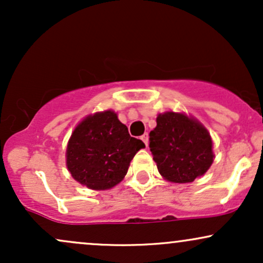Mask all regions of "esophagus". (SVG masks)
<instances>
[{"label":"esophagus","mask_w":263,"mask_h":263,"mask_svg":"<svg viewBox=\"0 0 263 263\" xmlns=\"http://www.w3.org/2000/svg\"><path fill=\"white\" fill-rule=\"evenodd\" d=\"M141 140L144 142V144H146V147L148 146V134H144L141 136Z\"/></svg>","instance_id":"1"}]
</instances>
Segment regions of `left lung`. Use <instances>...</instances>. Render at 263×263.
Instances as JSON below:
<instances>
[{
  "mask_svg": "<svg viewBox=\"0 0 263 263\" xmlns=\"http://www.w3.org/2000/svg\"><path fill=\"white\" fill-rule=\"evenodd\" d=\"M149 148L161 176L172 183L193 182L206 173L214 161L208 129L198 120L173 111L157 116Z\"/></svg>",
  "mask_w": 263,
  "mask_h": 263,
  "instance_id": "left-lung-1",
  "label": "left lung"
}]
</instances>
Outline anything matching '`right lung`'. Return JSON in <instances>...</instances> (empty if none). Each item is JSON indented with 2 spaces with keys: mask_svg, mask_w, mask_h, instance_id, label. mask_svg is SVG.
<instances>
[{
  "mask_svg": "<svg viewBox=\"0 0 263 263\" xmlns=\"http://www.w3.org/2000/svg\"><path fill=\"white\" fill-rule=\"evenodd\" d=\"M141 148L143 142L129 136L117 114L102 111L86 116L75 127L66 147V167L81 185L106 190L125 178Z\"/></svg>",
  "mask_w": 263,
  "mask_h": 263,
  "instance_id": "right-lung-1",
  "label": "right lung"
}]
</instances>
